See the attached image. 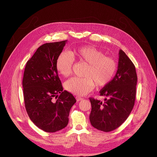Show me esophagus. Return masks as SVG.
<instances>
[{"label": "esophagus", "instance_id": "esophagus-1", "mask_svg": "<svg viewBox=\"0 0 157 157\" xmlns=\"http://www.w3.org/2000/svg\"><path fill=\"white\" fill-rule=\"evenodd\" d=\"M83 98H82V97H78V96H77L76 97V100H77V101H81V100H82Z\"/></svg>", "mask_w": 157, "mask_h": 157}]
</instances>
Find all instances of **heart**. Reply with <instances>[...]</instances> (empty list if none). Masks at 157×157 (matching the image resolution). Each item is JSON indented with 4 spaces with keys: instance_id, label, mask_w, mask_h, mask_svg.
<instances>
[{
    "instance_id": "obj_1",
    "label": "heart",
    "mask_w": 157,
    "mask_h": 157,
    "mask_svg": "<svg viewBox=\"0 0 157 157\" xmlns=\"http://www.w3.org/2000/svg\"><path fill=\"white\" fill-rule=\"evenodd\" d=\"M74 60L88 64L84 78L73 77L68 80L65 88L68 92L77 95L89 93L95 85L98 87L106 85L111 80L117 69V64L111 57H105L101 51L91 46L74 48L71 56L62 52L56 62L57 71L63 77L71 75Z\"/></svg>"
}]
</instances>
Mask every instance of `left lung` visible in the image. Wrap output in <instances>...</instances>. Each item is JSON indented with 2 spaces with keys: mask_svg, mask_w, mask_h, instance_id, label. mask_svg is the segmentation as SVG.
Returning <instances> with one entry per match:
<instances>
[{
  "mask_svg": "<svg viewBox=\"0 0 157 157\" xmlns=\"http://www.w3.org/2000/svg\"><path fill=\"white\" fill-rule=\"evenodd\" d=\"M137 75L134 63L120 49L115 75L100 94L104 101L90 98L91 125L98 130L110 132L121 126L128 118L134 106Z\"/></svg>",
  "mask_w": 157,
  "mask_h": 157,
  "instance_id": "8db88e82",
  "label": "left lung"
}]
</instances>
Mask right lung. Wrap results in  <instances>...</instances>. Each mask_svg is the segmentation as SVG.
I'll return each instance as SVG.
<instances>
[{
    "mask_svg": "<svg viewBox=\"0 0 157 157\" xmlns=\"http://www.w3.org/2000/svg\"><path fill=\"white\" fill-rule=\"evenodd\" d=\"M67 42V40L40 46L27 62L24 71L22 85L26 112L34 124L47 132H55L67 126L69 111L76 102L72 94L63 90L56 67L57 58Z\"/></svg>",
    "mask_w": 157,
    "mask_h": 157,
    "instance_id": "add662e5",
    "label": "right lung"
}]
</instances>
